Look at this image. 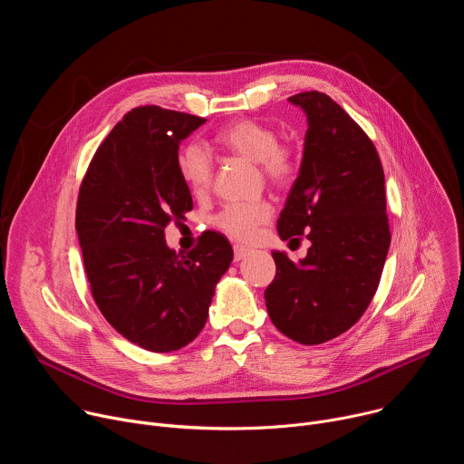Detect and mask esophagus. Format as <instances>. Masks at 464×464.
I'll return each mask as SVG.
<instances>
[{
  "label": "esophagus",
  "instance_id": "obj_1",
  "mask_svg": "<svg viewBox=\"0 0 464 464\" xmlns=\"http://www.w3.org/2000/svg\"><path fill=\"white\" fill-rule=\"evenodd\" d=\"M249 255V249L247 247H244V246H233V258H235V262H238V260H242V258H246Z\"/></svg>",
  "mask_w": 464,
  "mask_h": 464
}]
</instances>
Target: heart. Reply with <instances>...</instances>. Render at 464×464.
Here are the masks:
<instances>
[{
	"instance_id": "b5f03b06",
	"label": "heart",
	"mask_w": 464,
	"mask_h": 464,
	"mask_svg": "<svg viewBox=\"0 0 464 464\" xmlns=\"http://www.w3.org/2000/svg\"><path fill=\"white\" fill-rule=\"evenodd\" d=\"M211 145L227 154L242 156L255 161L272 185L290 187L297 176L299 161L294 149L277 141L272 126L255 119H237L222 126L211 140ZM176 169L187 188L200 196L206 194L213 181V163L209 156L196 145L179 149ZM272 215L268 202H233L227 204L213 220V224L235 240H249L258 224L266 222Z\"/></svg>"
}]
</instances>
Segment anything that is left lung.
Masks as SVG:
<instances>
[{
	"mask_svg": "<svg viewBox=\"0 0 464 464\" xmlns=\"http://www.w3.org/2000/svg\"><path fill=\"white\" fill-rule=\"evenodd\" d=\"M308 119L299 176L277 220L283 240H301L294 264L274 251L276 279L264 292L274 324L290 340L319 345L358 323L371 304L391 244L385 178L362 126L321 92L290 97Z\"/></svg>",
	"mask_w": 464,
	"mask_h": 464,
	"instance_id": "8db88e82",
	"label": "left lung"
}]
</instances>
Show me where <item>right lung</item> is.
<instances>
[{
    "mask_svg": "<svg viewBox=\"0 0 464 464\" xmlns=\"http://www.w3.org/2000/svg\"><path fill=\"white\" fill-rule=\"evenodd\" d=\"M204 122L161 106L134 108L99 145L79 190L75 227L92 295L121 336L152 353L178 351L200 334L233 260L215 231L181 256L165 242V227L192 209L176 169L179 141Z\"/></svg>",
    "mask_w": 464,
    "mask_h": 464,
    "instance_id": "add662e5",
    "label": "right lung"
}]
</instances>
